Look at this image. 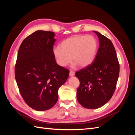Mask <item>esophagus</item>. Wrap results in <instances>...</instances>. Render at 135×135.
Masks as SVG:
<instances>
[{
  "label": "esophagus",
  "mask_w": 135,
  "mask_h": 135,
  "mask_svg": "<svg viewBox=\"0 0 135 135\" xmlns=\"http://www.w3.org/2000/svg\"><path fill=\"white\" fill-rule=\"evenodd\" d=\"M69 75L70 76H73L75 75V72L73 71H70V73H69Z\"/></svg>",
  "instance_id": "34e87169"
}]
</instances>
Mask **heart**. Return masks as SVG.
<instances>
[{
    "label": "heart",
    "instance_id": "b5f03b06",
    "mask_svg": "<svg viewBox=\"0 0 135 135\" xmlns=\"http://www.w3.org/2000/svg\"><path fill=\"white\" fill-rule=\"evenodd\" d=\"M98 42L93 35H75L64 40L60 47L53 49L56 62L61 66H66L71 62L81 68L89 66L95 59L98 51Z\"/></svg>",
    "mask_w": 135,
    "mask_h": 135
}]
</instances>
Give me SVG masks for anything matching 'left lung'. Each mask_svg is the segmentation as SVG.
<instances>
[{
  "label": "left lung",
  "instance_id": "1",
  "mask_svg": "<svg viewBox=\"0 0 135 135\" xmlns=\"http://www.w3.org/2000/svg\"><path fill=\"white\" fill-rule=\"evenodd\" d=\"M99 39V48L93 62L75 73L80 81L76 98L85 108L97 109L111 99L119 74V64L111 40L93 31Z\"/></svg>",
  "mask_w": 135,
  "mask_h": 135
}]
</instances>
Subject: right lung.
Here are the masks:
<instances>
[{"label":"right lung","mask_w":135,"mask_h":135,"mask_svg":"<svg viewBox=\"0 0 135 135\" xmlns=\"http://www.w3.org/2000/svg\"><path fill=\"white\" fill-rule=\"evenodd\" d=\"M52 31L38 30L20 46L15 65V78L25 103L37 111L52 108L58 100L59 88L69 71L56 63L53 54L56 42Z\"/></svg>","instance_id":"add662e5"}]
</instances>
